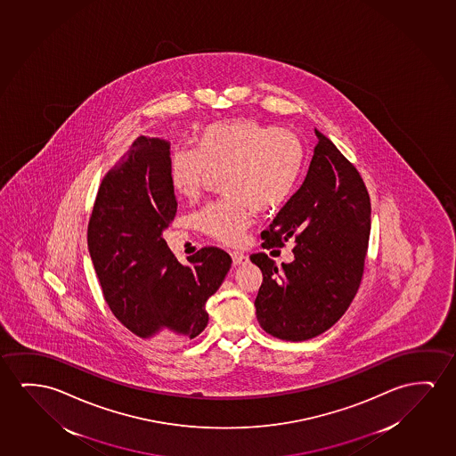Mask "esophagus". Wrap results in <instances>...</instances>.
<instances>
[{
  "mask_svg": "<svg viewBox=\"0 0 456 456\" xmlns=\"http://www.w3.org/2000/svg\"><path fill=\"white\" fill-rule=\"evenodd\" d=\"M232 262L233 265H245L248 264V256H245L243 252L233 251L231 252Z\"/></svg>",
  "mask_w": 456,
  "mask_h": 456,
  "instance_id": "esophagus-1",
  "label": "esophagus"
}]
</instances>
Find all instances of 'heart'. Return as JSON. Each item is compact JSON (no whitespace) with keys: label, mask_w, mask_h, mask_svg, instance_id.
<instances>
[{"label":"heart","mask_w":456,"mask_h":456,"mask_svg":"<svg viewBox=\"0 0 456 456\" xmlns=\"http://www.w3.org/2000/svg\"><path fill=\"white\" fill-rule=\"evenodd\" d=\"M304 147L295 133L252 118L215 122L199 136V149L180 145L169 159V182L180 198L196 200L208 169H223L227 196L204 207L196 224L224 245H240L251 224L252 207L278 208L297 188Z\"/></svg>","instance_id":"1"}]
</instances>
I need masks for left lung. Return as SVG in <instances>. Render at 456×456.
<instances>
[{
  "label": "left lung",
  "mask_w": 456,
  "mask_h": 456,
  "mask_svg": "<svg viewBox=\"0 0 456 456\" xmlns=\"http://www.w3.org/2000/svg\"><path fill=\"white\" fill-rule=\"evenodd\" d=\"M303 185L262 232L264 248L295 243L291 264L252 254L264 281L256 297L258 324L287 342H303L336 324L356 297L370 237V196L361 174L315 130Z\"/></svg>",
  "instance_id": "8db88e82"
}]
</instances>
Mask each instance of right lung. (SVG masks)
I'll list each match as a JSON object with an SVG mask.
<instances>
[{
	"mask_svg": "<svg viewBox=\"0 0 456 456\" xmlns=\"http://www.w3.org/2000/svg\"><path fill=\"white\" fill-rule=\"evenodd\" d=\"M169 159L165 139L136 138L100 183L87 248L106 304L126 330L186 340L208 323L205 303L223 284L232 258L205 246L183 266L167 248L161 233L177 211Z\"/></svg>",
	"mask_w": 456,
	"mask_h": 456,
	"instance_id": "obj_1",
	"label": "right lung"
}]
</instances>
